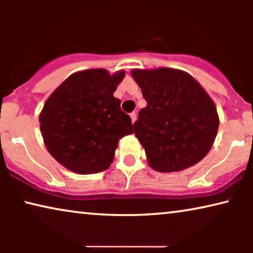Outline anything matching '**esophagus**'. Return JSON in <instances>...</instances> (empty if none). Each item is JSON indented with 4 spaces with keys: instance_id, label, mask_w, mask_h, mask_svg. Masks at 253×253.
<instances>
[{
    "instance_id": "34e87169",
    "label": "esophagus",
    "mask_w": 253,
    "mask_h": 253,
    "mask_svg": "<svg viewBox=\"0 0 253 253\" xmlns=\"http://www.w3.org/2000/svg\"><path fill=\"white\" fill-rule=\"evenodd\" d=\"M130 117H131V122H132V124H133V123L137 121V114L134 113V112L131 113V114H130Z\"/></svg>"
}]
</instances>
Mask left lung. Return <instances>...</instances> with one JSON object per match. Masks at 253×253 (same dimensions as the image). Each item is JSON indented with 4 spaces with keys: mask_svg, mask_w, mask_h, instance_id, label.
<instances>
[{
    "mask_svg": "<svg viewBox=\"0 0 253 253\" xmlns=\"http://www.w3.org/2000/svg\"><path fill=\"white\" fill-rule=\"evenodd\" d=\"M147 106L133 124L147 164L161 172L181 171L206 157L219 129L215 103L188 72L133 69Z\"/></svg>",
    "mask_w": 253,
    "mask_h": 253,
    "instance_id": "obj_1",
    "label": "left lung"
}]
</instances>
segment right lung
Segmentation results:
<instances>
[{"label":"right lung","instance_id":"right-lung-1","mask_svg":"<svg viewBox=\"0 0 253 253\" xmlns=\"http://www.w3.org/2000/svg\"><path fill=\"white\" fill-rule=\"evenodd\" d=\"M124 76L123 70L110 75L106 69L75 72L44 102L39 115L44 146L69 170H106L121 138L133 133L130 116L114 96Z\"/></svg>","mask_w":253,"mask_h":253}]
</instances>
